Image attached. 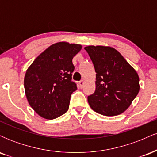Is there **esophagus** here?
Listing matches in <instances>:
<instances>
[{
  "instance_id": "34e87169",
  "label": "esophagus",
  "mask_w": 157,
  "mask_h": 157,
  "mask_svg": "<svg viewBox=\"0 0 157 157\" xmlns=\"http://www.w3.org/2000/svg\"><path fill=\"white\" fill-rule=\"evenodd\" d=\"M84 83H85L84 80H81L80 82H79V86H80V88H82V87H83Z\"/></svg>"
}]
</instances>
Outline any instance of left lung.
Segmentation results:
<instances>
[{
	"mask_svg": "<svg viewBox=\"0 0 157 157\" xmlns=\"http://www.w3.org/2000/svg\"><path fill=\"white\" fill-rule=\"evenodd\" d=\"M96 72V89L88 97L91 109L105 116H117L128 109L140 91L136 70L113 47H85Z\"/></svg>",
	"mask_w": 157,
	"mask_h": 157,
	"instance_id": "8db88e82",
	"label": "left lung"
}]
</instances>
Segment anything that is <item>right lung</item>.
I'll use <instances>...</instances> for the list:
<instances>
[{
	"instance_id": "right-lung-1",
	"label": "right lung",
	"mask_w": 157,
	"mask_h": 157,
	"mask_svg": "<svg viewBox=\"0 0 157 157\" xmlns=\"http://www.w3.org/2000/svg\"><path fill=\"white\" fill-rule=\"evenodd\" d=\"M81 48L80 44L56 43L27 68L25 94L29 104L41 117L53 120L68 111L71 94L77 90L71 81L72 59Z\"/></svg>"
}]
</instances>
